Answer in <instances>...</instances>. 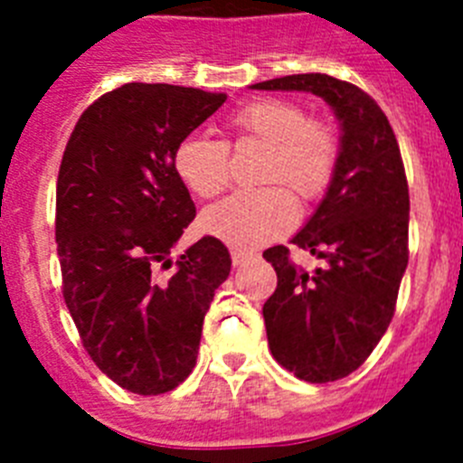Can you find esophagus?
<instances>
[{
  "label": "esophagus",
  "mask_w": 463,
  "mask_h": 463,
  "mask_svg": "<svg viewBox=\"0 0 463 463\" xmlns=\"http://www.w3.org/2000/svg\"><path fill=\"white\" fill-rule=\"evenodd\" d=\"M248 257H250V252L241 250V248H232V264H234V267H241Z\"/></svg>",
  "instance_id": "34e87169"
}]
</instances>
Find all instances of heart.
Wrapping results in <instances>:
<instances>
[{
    "label": "heart",
    "mask_w": 463,
    "mask_h": 463,
    "mask_svg": "<svg viewBox=\"0 0 463 463\" xmlns=\"http://www.w3.org/2000/svg\"><path fill=\"white\" fill-rule=\"evenodd\" d=\"M229 132L236 138L264 143L257 190L229 194L202 213V229L213 239L234 248H257L278 239L297 220V203L313 202L336 171L338 138L329 125L306 118V110L289 99H252L229 116ZM178 181L199 199L220 194L229 183V150L208 137H185L174 150Z\"/></svg>",
    "instance_id": "heart-1"
}]
</instances>
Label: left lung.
<instances>
[{"instance_id": "obj_1", "label": "left lung", "mask_w": 463, "mask_h": 463, "mask_svg": "<svg viewBox=\"0 0 463 463\" xmlns=\"http://www.w3.org/2000/svg\"><path fill=\"white\" fill-rule=\"evenodd\" d=\"M252 90L313 92L341 122L336 171L292 239L325 267L298 269L285 245L264 250L278 288L261 308L273 359L306 383H334L373 353L408 267L411 199L399 143L373 97L326 73H294Z\"/></svg>"}]
</instances>
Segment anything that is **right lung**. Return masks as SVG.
<instances>
[{
  "mask_svg": "<svg viewBox=\"0 0 463 463\" xmlns=\"http://www.w3.org/2000/svg\"><path fill=\"white\" fill-rule=\"evenodd\" d=\"M224 99L127 83L83 110L62 155L55 241L64 301L92 362L134 394H165L192 373L203 315L232 269L227 248L203 236L171 276L157 273L196 215L174 150Z\"/></svg>",
  "mask_w": 463,
  "mask_h": 463,
  "instance_id": "obj_1",
  "label": "right lung"
}]
</instances>
